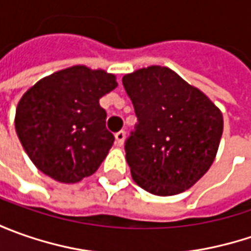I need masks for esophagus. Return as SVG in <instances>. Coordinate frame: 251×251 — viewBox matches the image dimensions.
<instances>
[{"instance_id":"34e87169","label":"esophagus","mask_w":251,"mask_h":251,"mask_svg":"<svg viewBox=\"0 0 251 251\" xmlns=\"http://www.w3.org/2000/svg\"><path fill=\"white\" fill-rule=\"evenodd\" d=\"M124 140H126V132L124 131H119L116 134V144H117V147H121L124 144Z\"/></svg>"}]
</instances>
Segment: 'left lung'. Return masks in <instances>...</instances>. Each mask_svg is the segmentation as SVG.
Instances as JSON below:
<instances>
[{
  "label": "left lung",
  "instance_id": "obj_1",
  "mask_svg": "<svg viewBox=\"0 0 251 251\" xmlns=\"http://www.w3.org/2000/svg\"><path fill=\"white\" fill-rule=\"evenodd\" d=\"M123 85L138 117L124 147L134 181L162 197L194 186L217 156L221 110L168 67L127 74Z\"/></svg>",
  "mask_w": 251,
  "mask_h": 251
}]
</instances>
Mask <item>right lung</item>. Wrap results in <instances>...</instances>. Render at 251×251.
<instances>
[{
    "label": "right lung",
    "instance_id": "obj_1",
    "mask_svg": "<svg viewBox=\"0 0 251 251\" xmlns=\"http://www.w3.org/2000/svg\"><path fill=\"white\" fill-rule=\"evenodd\" d=\"M116 86V75L74 65L25 92L15 128L34 166L61 183L93 175L114 142L99 99Z\"/></svg>",
    "mask_w": 251,
    "mask_h": 251
}]
</instances>
